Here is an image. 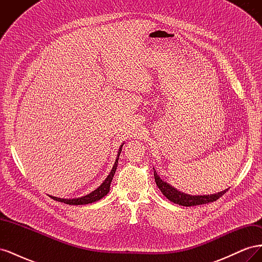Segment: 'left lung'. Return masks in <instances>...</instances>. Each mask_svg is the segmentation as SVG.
I'll use <instances>...</instances> for the list:
<instances>
[{"label": "left lung", "mask_w": 262, "mask_h": 262, "mask_svg": "<svg viewBox=\"0 0 262 262\" xmlns=\"http://www.w3.org/2000/svg\"><path fill=\"white\" fill-rule=\"evenodd\" d=\"M154 177H155V182L158 187V189L161 190L162 193L167 198V199L173 203L179 204V205H184V207H193V205H200V204H205V203H210L213 201H216L219 198L223 195L227 189L224 190V191H221L214 194H207V195H190L187 193H184L181 191H178L176 188H173L170 186L167 182L161 179V177L157 175V172L154 171Z\"/></svg>", "instance_id": "8db88e82"}]
</instances>
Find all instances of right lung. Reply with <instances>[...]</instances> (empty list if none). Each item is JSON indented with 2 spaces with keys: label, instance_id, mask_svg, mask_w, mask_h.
I'll list each match as a JSON object with an SVG mask.
<instances>
[{
  "label": "right lung",
  "instance_id": "right-lung-1",
  "mask_svg": "<svg viewBox=\"0 0 262 262\" xmlns=\"http://www.w3.org/2000/svg\"><path fill=\"white\" fill-rule=\"evenodd\" d=\"M122 145L120 146V148H119L118 150V155H117V158H116V162H115V165L114 167L112 169V171H110L109 175L107 176V178L104 180V182L97 188L95 189L94 191H92L91 193L86 194L84 196H81V198H74V199H62V198H58V196H52V195H49L50 198H52L53 200L55 201H59V202H63L66 204H70V205H82V204H90V203H93V202H96L100 199H102L108 192H109V189H110V184H112L113 181V178H114V175L116 172V169H117V166H118V160H119V155H120L121 153V149H122Z\"/></svg>",
  "mask_w": 262,
  "mask_h": 262
}]
</instances>
